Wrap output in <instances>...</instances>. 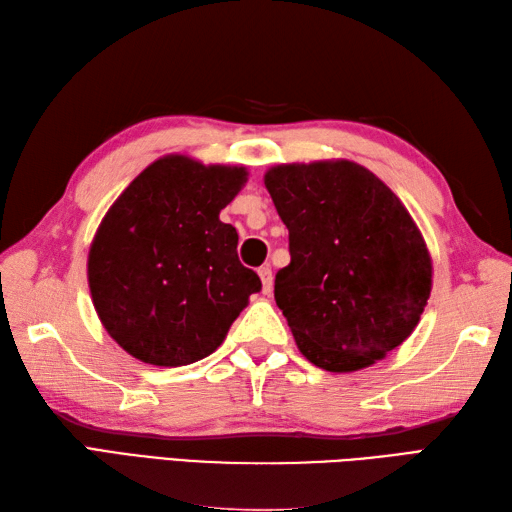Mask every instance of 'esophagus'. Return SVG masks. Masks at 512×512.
Returning a JSON list of instances; mask_svg holds the SVG:
<instances>
[{
    "label": "esophagus",
    "mask_w": 512,
    "mask_h": 512,
    "mask_svg": "<svg viewBox=\"0 0 512 512\" xmlns=\"http://www.w3.org/2000/svg\"><path fill=\"white\" fill-rule=\"evenodd\" d=\"M257 275L261 279V292L270 294V290H272V270H270V266H261L257 270Z\"/></svg>",
    "instance_id": "34e87169"
}]
</instances>
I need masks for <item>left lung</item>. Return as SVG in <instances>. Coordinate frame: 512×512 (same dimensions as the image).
<instances>
[{"label": "left lung", "instance_id": "8db88e82", "mask_svg": "<svg viewBox=\"0 0 512 512\" xmlns=\"http://www.w3.org/2000/svg\"><path fill=\"white\" fill-rule=\"evenodd\" d=\"M264 185L290 231L275 299L303 358L329 373L384 360L432 292V257L406 205L349 159L272 165Z\"/></svg>", "mask_w": 512, "mask_h": 512}]
</instances>
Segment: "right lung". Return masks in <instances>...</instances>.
Here are the masks:
<instances>
[{"label": "right lung", "instance_id": "right-lung-1", "mask_svg": "<svg viewBox=\"0 0 512 512\" xmlns=\"http://www.w3.org/2000/svg\"><path fill=\"white\" fill-rule=\"evenodd\" d=\"M248 181L244 165L165 154L104 213L87 257L102 327L139 362L207 358L261 281L237 259V231L220 211Z\"/></svg>", "mask_w": 512, "mask_h": 512}]
</instances>
